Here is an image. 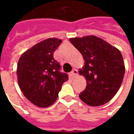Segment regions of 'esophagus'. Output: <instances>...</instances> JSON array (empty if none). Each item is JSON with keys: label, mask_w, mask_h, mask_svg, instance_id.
Masks as SVG:
<instances>
[{"label": "esophagus", "mask_w": 134, "mask_h": 134, "mask_svg": "<svg viewBox=\"0 0 134 134\" xmlns=\"http://www.w3.org/2000/svg\"><path fill=\"white\" fill-rule=\"evenodd\" d=\"M71 75L73 77H76L77 76V69L72 70V71L71 72Z\"/></svg>", "instance_id": "34e87169"}]
</instances>
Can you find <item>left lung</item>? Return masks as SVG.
Here are the masks:
<instances>
[{"instance_id": "1", "label": "left lung", "mask_w": 134, "mask_h": 134, "mask_svg": "<svg viewBox=\"0 0 134 134\" xmlns=\"http://www.w3.org/2000/svg\"><path fill=\"white\" fill-rule=\"evenodd\" d=\"M80 51L84 65L79 70L86 80V87L79 97L87 105L97 107L107 103L116 95L125 75L121 52L95 36L69 39Z\"/></svg>"}]
</instances>
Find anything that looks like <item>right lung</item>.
Here are the masks:
<instances>
[{"mask_svg": "<svg viewBox=\"0 0 134 134\" xmlns=\"http://www.w3.org/2000/svg\"><path fill=\"white\" fill-rule=\"evenodd\" d=\"M62 40L49 38L21 54L17 65L19 87L24 95L34 105L48 107L57 99L68 75L59 71L60 65L54 57Z\"/></svg>", "mask_w": 134, "mask_h": 134, "instance_id": "1", "label": "right lung"}]
</instances>
